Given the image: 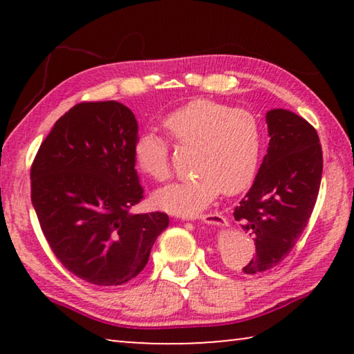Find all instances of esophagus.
<instances>
[{
    "instance_id": "esophagus-1",
    "label": "esophagus",
    "mask_w": 354,
    "mask_h": 354,
    "mask_svg": "<svg viewBox=\"0 0 354 354\" xmlns=\"http://www.w3.org/2000/svg\"><path fill=\"white\" fill-rule=\"evenodd\" d=\"M201 221H203V223L211 225V226H218V227L227 226V220L218 212H211V214L201 215Z\"/></svg>"
}]
</instances>
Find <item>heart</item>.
<instances>
[{
  "instance_id": "obj_1",
  "label": "heart",
  "mask_w": 354,
  "mask_h": 354,
  "mask_svg": "<svg viewBox=\"0 0 354 354\" xmlns=\"http://www.w3.org/2000/svg\"><path fill=\"white\" fill-rule=\"evenodd\" d=\"M164 128L178 147L192 148L194 175L156 192L154 205L170 214L192 217L223 190L236 195L250 187L259 169L263 127L247 109H234L212 100H195L164 120ZM136 164L154 181L170 178L169 143L156 134H142L134 145Z\"/></svg>"
}]
</instances>
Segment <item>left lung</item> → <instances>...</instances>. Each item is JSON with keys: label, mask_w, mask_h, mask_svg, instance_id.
<instances>
[{"label": "left lung", "mask_w": 354, "mask_h": 354, "mask_svg": "<svg viewBox=\"0 0 354 354\" xmlns=\"http://www.w3.org/2000/svg\"><path fill=\"white\" fill-rule=\"evenodd\" d=\"M267 154L234 218L253 236L256 256L243 272L270 270L295 247L319 196L323 154L317 131L287 109L266 115Z\"/></svg>", "instance_id": "1"}]
</instances>
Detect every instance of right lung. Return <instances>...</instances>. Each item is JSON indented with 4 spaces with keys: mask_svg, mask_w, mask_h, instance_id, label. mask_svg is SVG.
Wrapping results in <instances>:
<instances>
[{
    "mask_svg": "<svg viewBox=\"0 0 354 354\" xmlns=\"http://www.w3.org/2000/svg\"><path fill=\"white\" fill-rule=\"evenodd\" d=\"M134 113L117 101L64 113L31 169V200L53 253L97 286H122L147 266L167 226L164 212L133 214L143 198L136 171Z\"/></svg>",
    "mask_w": 354,
    "mask_h": 354,
    "instance_id": "obj_1",
    "label": "right lung"
}]
</instances>
